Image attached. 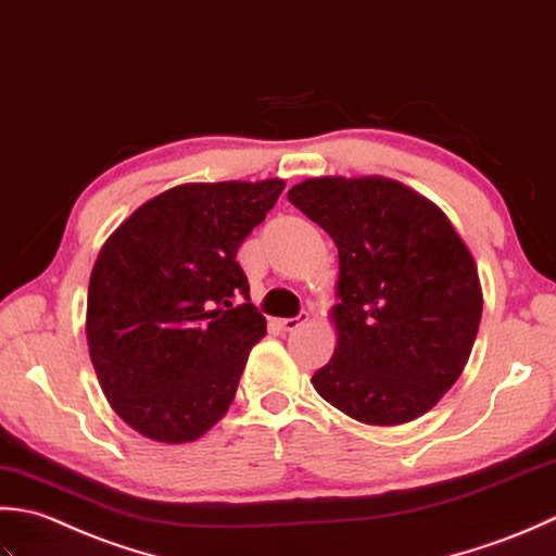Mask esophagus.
Listing matches in <instances>:
<instances>
[{"label": "esophagus", "instance_id": "34e87169", "mask_svg": "<svg viewBox=\"0 0 556 556\" xmlns=\"http://www.w3.org/2000/svg\"><path fill=\"white\" fill-rule=\"evenodd\" d=\"M309 321V312H300L298 316H292V319H280L278 326L282 328V331H294V328H300L302 324Z\"/></svg>", "mask_w": 556, "mask_h": 556}]
</instances>
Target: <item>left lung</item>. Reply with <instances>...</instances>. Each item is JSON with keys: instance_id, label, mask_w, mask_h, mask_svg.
Instances as JSON below:
<instances>
[{"instance_id": "left-lung-1", "label": "left lung", "mask_w": 556, "mask_h": 556, "mask_svg": "<svg viewBox=\"0 0 556 556\" xmlns=\"http://www.w3.org/2000/svg\"><path fill=\"white\" fill-rule=\"evenodd\" d=\"M288 199L331 235L341 264L338 345L314 371L316 393L365 425L432 410L482 316L478 266L446 213L389 177H314Z\"/></svg>"}]
</instances>
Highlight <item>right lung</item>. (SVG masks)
Masks as SVG:
<instances>
[{"label": "right lung", "instance_id": "1", "mask_svg": "<svg viewBox=\"0 0 556 556\" xmlns=\"http://www.w3.org/2000/svg\"><path fill=\"white\" fill-rule=\"evenodd\" d=\"M282 187H173L100 249L88 286V353L112 410L139 434L187 444L228 413L249 350L266 336L237 249Z\"/></svg>", "mask_w": 556, "mask_h": 556}]
</instances>
